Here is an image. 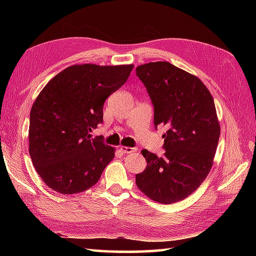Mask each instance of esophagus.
I'll return each instance as SVG.
<instances>
[{
    "label": "esophagus",
    "instance_id": "34e87169",
    "mask_svg": "<svg viewBox=\"0 0 256 256\" xmlns=\"http://www.w3.org/2000/svg\"><path fill=\"white\" fill-rule=\"evenodd\" d=\"M120 150H121L123 154H130V153H133V152H135L136 150L133 148H125V146H121V148H120Z\"/></svg>",
    "mask_w": 256,
    "mask_h": 256
}]
</instances>
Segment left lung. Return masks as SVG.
<instances>
[{"instance_id": "left-lung-1", "label": "left lung", "mask_w": 256, "mask_h": 256, "mask_svg": "<svg viewBox=\"0 0 256 256\" xmlns=\"http://www.w3.org/2000/svg\"><path fill=\"white\" fill-rule=\"evenodd\" d=\"M136 76L154 106V125H167L158 157L143 150L148 166L135 176L152 200L174 204L192 194L212 167L220 136L212 96L199 78L170 62L140 64Z\"/></svg>"}]
</instances>
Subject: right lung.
<instances>
[{
    "instance_id": "obj_1",
    "label": "right lung",
    "mask_w": 256,
    "mask_h": 256,
    "mask_svg": "<svg viewBox=\"0 0 256 256\" xmlns=\"http://www.w3.org/2000/svg\"><path fill=\"white\" fill-rule=\"evenodd\" d=\"M133 64L68 67L38 94L30 116V155L48 187L64 194L96 184L114 150L90 132L103 122L106 98L128 80Z\"/></svg>"
}]
</instances>
